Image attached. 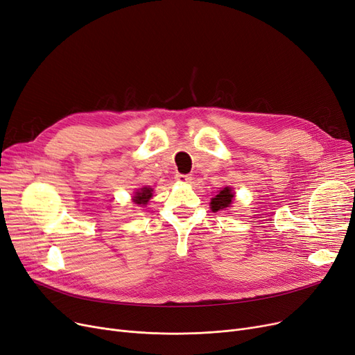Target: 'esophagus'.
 <instances>
[{
    "mask_svg": "<svg viewBox=\"0 0 355 355\" xmlns=\"http://www.w3.org/2000/svg\"><path fill=\"white\" fill-rule=\"evenodd\" d=\"M175 180L180 182H190L191 177L187 174H175Z\"/></svg>",
    "mask_w": 355,
    "mask_h": 355,
    "instance_id": "1",
    "label": "esophagus"
}]
</instances>
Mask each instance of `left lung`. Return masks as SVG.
I'll use <instances>...</instances> for the list:
<instances>
[{"label":"left lung","instance_id":"1","mask_svg":"<svg viewBox=\"0 0 355 355\" xmlns=\"http://www.w3.org/2000/svg\"><path fill=\"white\" fill-rule=\"evenodd\" d=\"M234 200V191L230 190L229 187H225L223 190H220L218 194H216L213 198H211V210L213 211H218V210H225L226 207L230 206V203H232Z\"/></svg>","mask_w":355,"mask_h":355}]
</instances>
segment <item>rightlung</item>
Wrapping results in <instances>:
<instances>
[{
  "mask_svg": "<svg viewBox=\"0 0 355 355\" xmlns=\"http://www.w3.org/2000/svg\"><path fill=\"white\" fill-rule=\"evenodd\" d=\"M152 189H146L144 187L141 191H137L136 196H135V203L136 205H146L149 202V198L152 197Z\"/></svg>",
  "mask_w": 355,
  "mask_h": 355,
  "instance_id": "obj_1",
  "label": "right lung"
}]
</instances>
